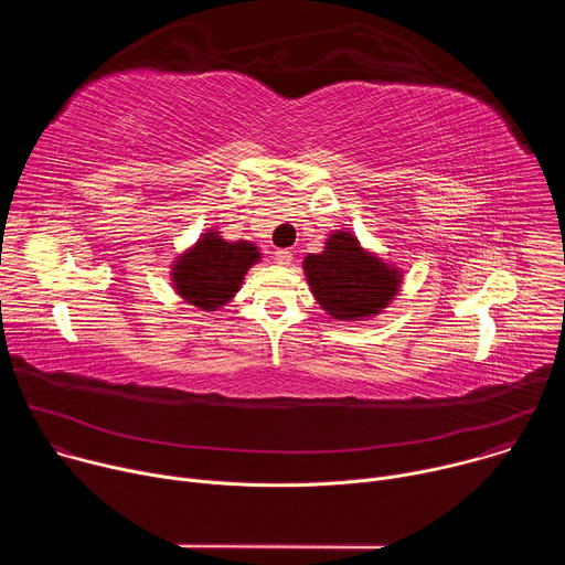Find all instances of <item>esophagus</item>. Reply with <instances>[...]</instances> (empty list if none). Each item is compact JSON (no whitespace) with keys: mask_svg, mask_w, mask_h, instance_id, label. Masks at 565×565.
Returning <instances> with one entry per match:
<instances>
[{"mask_svg":"<svg viewBox=\"0 0 565 565\" xmlns=\"http://www.w3.org/2000/svg\"><path fill=\"white\" fill-rule=\"evenodd\" d=\"M290 262H292V253H290V250H277V253H275V264H279V266H290Z\"/></svg>","mask_w":565,"mask_h":565,"instance_id":"34e87169","label":"esophagus"}]
</instances>
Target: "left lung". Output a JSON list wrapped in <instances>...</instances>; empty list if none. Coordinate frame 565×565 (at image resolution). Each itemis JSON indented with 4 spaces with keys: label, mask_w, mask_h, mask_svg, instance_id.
Masks as SVG:
<instances>
[{
    "label": "left lung",
    "mask_w": 565,
    "mask_h": 565,
    "mask_svg": "<svg viewBox=\"0 0 565 565\" xmlns=\"http://www.w3.org/2000/svg\"><path fill=\"white\" fill-rule=\"evenodd\" d=\"M306 284L319 308L338 321L380 315L399 292L405 273L360 244L349 227L327 236L324 250L303 257Z\"/></svg>",
    "instance_id": "1"
}]
</instances>
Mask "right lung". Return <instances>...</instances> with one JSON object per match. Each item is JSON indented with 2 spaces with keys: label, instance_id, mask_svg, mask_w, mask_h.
I'll list each match as a JSON object with an SVG mask.
<instances>
[{
  "label": "right lung",
  "instance_id": "1",
  "mask_svg": "<svg viewBox=\"0 0 565 565\" xmlns=\"http://www.w3.org/2000/svg\"><path fill=\"white\" fill-rule=\"evenodd\" d=\"M259 262L262 250L253 241H227L212 225L196 244L177 255L170 266V281L185 303L212 312L236 297L248 270Z\"/></svg>",
  "mask_w": 565,
  "mask_h": 565
}]
</instances>
